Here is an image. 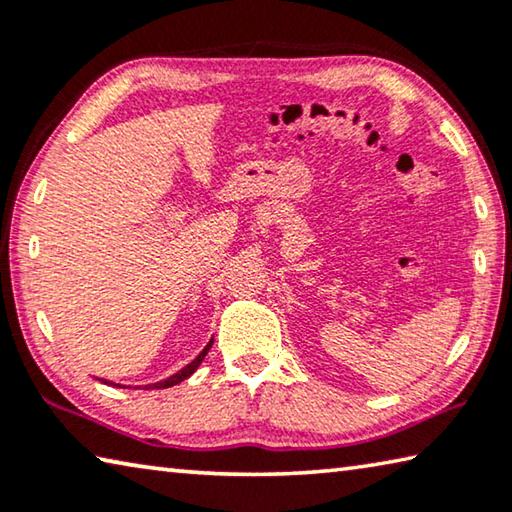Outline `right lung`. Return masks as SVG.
<instances>
[{
    "mask_svg": "<svg viewBox=\"0 0 512 512\" xmlns=\"http://www.w3.org/2000/svg\"><path fill=\"white\" fill-rule=\"evenodd\" d=\"M212 343H214V341L207 343L205 348H203V352L198 354V357H196L192 363H187V366H185L183 370H178L176 375H171V377H167L164 381H158V384H151V388H169V386H176V384H180V381H185L187 377H192V375H194V370H196L198 366H201V361L205 359V354L210 352ZM103 384H108V381H103ZM110 386H119V384H112V381H110ZM121 388H124V386H121ZM146 388H149V386H146Z\"/></svg>",
    "mask_w": 512,
    "mask_h": 512,
    "instance_id": "right-lung-1",
    "label": "right lung"
}]
</instances>
